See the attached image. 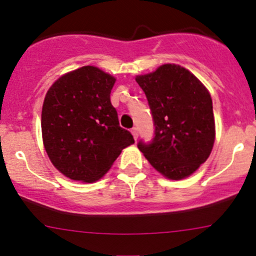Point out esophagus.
<instances>
[{
	"mask_svg": "<svg viewBox=\"0 0 256 256\" xmlns=\"http://www.w3.org/2000/svg\"><path fill=\"white\" fill-rule=\"evenodd\" d=\"M131 134H132L134 138H135V140H138V128H131Z\"/></svg>",
	"mask_w": 256,
	"mask_h": 256,
	"instance_id": "1",
	"label": "esophagus"
}]
</instances>
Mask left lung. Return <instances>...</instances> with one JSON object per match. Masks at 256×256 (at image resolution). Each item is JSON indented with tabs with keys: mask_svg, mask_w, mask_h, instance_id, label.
I'll use <instances>...</instances> for the list:
<instances>
[{
	"mask_svg": "<svg viewBox=\"0 0 256 256\" xmlns=\"http://www.w3.org/2000/svg\"><path fill=\"white\" fill-rule=\"evenodd\" d=\"M154 120V138L140 140L147 161L170 180H182L207 161L216 138L212 98L190 70L164 64L136 76Z\"/></svg>",
	"mask_w": 256,
	"mask_h": 256,
	"instance_id": "left-lung-1",
	"label": "left lung"
}]
</instances>
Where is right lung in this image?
<instances>
[{
    "label": "right lung",
    "mask_w": 256,
    "mask_h": 256,
    "mask_svg": "<svg viewBox=\"0 0 256 256\" xmlns=\"http://www.w3.org/2000/svg\"><path fill=\"white\" fill-rule=\"evenodd\" d=\"M115 78L95 66L60 76L46 95L42 135L52 164L64 176L94 182L135 142L110 102Z\"/></svg>",
    "instance_id": "right-lung-1"
}]
</instances>
